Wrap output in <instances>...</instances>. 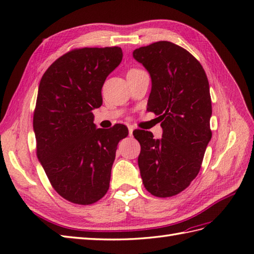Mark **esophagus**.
<instances>
[{
    "instance_id": "obj_1",
    "label": "esophagus",
    "mask_w": 254,
    "mask_h": 254,
    "mask_svg": "<svg viewBox=\"0 0 254 254\" xmlns=\"http://www.w3.org/2000/svg\"><path fill=\"white\" fill-rule=\"evenodd\" d=\"M127 127H128V135H132L133 133V126H131V124H127Z\"/></svg>"
}]
</instances>
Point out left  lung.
Returning <instances> with one entry per match:
<instances>
[{"label":"left lung","instance_id":"8db88e82","mask_svg":"<svg viewBox=\"0 0 254 254\" xmlns=\"http://www.w3.org/2000/svg\"><path fill=\"white\" fill-rule=\"evenodd\" d=\"M152 77L147 110L161 121L163 137L135 130L141 144L138 167L144 187L157 197L177 195L190 186L201 169L212 138L208 79L190 52L170 41H157L134 50Z\"/></svg>","mask_w":254,"mask_h":254}]
</instances>
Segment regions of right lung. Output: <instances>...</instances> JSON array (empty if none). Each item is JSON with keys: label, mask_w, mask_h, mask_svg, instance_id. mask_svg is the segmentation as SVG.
<instances>
[{"label": "right lung", "mask_w": 254, "mask_h": 254, "mask_svg": "<svg viewBox=\"0 0 254 254\" xmlns=\"http://www.w3.org/2000/svg\"><path fill=\"white\" fill-rule=\"evenodd\" d=\"M122 57L119 47L78 48L57 59L41 77L36 153L52 188L71 203H96L109 190L117 146L128 130L123 124L96 128L93 110L102 105V85Z\"/></svg>", "instance_id": "obj_1"}]
</instances>
